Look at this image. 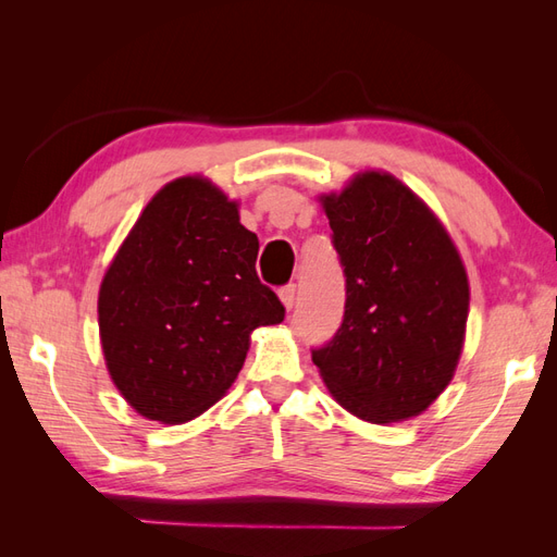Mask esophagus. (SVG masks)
<instances>
[{
    "mask_svg": "<svg viewBox=\"0 0 557 557\" xmlns=\"http://www.w3.org/2000/svg\"><path fill=\"white\" fill-rule=\"evenodd\" d=\"M295 295H297V285H295V283L283 285V288L278 290V297H281V301H283V307L288 309V311L295 307Z\"/></svg>",
    "mask_w": 557,
    "mask_h": 557,
    "instance_id": "esophagus-1",
    "label": "esophagus"
}]
</instances>
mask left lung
<instances>
[{"label": "left lung", "instance_id": "obj_1", "mask_svg": "<svg viewBox=\"0 0 557 557\" xmlns=\"http://www.w3.org/2000/svg\"><path fill=\"white\" fill-rule=\"evenodd\" d=\"M346 276L342 327L311 360L367 423L423 413L458 367L469 313L460 252L423 199L385 172L320 195Z\"/></svg>", "mask_w": 557, "mask_h": 557}]
</instances>
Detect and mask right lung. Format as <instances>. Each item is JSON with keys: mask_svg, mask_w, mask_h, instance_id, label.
Masks as SVG:
<instances>
[{"mask_svg": "<svg viewBox=\"0 0 557 557\" xmlns=\"http://www.w3.org/2000/svg\"><path fill=\"white\" fill-rule=\"evenodd\" d=\"M258 248L209 178H176L148 201L97 299L107 369L134 411L170 425L205 413L242 372L250 332L285 318Z\"/></svg>", "mask_w": 557, "mask_h": 557, "instance_id": "obj_1", "label": "right lung"}]
</instances>
